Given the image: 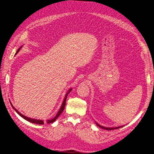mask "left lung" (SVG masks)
I'll return each mask as SVG.
<instances>
[{
  "mask_svg": "<svg viewBox=\"0 0 154 154\" xmlns=\"http://www.w3.org/2000/svg\"><path fill=\"white\" fill-rule=\"evenodd\" d=\"M96 124H97V125L99 126V127H100V128H103V129H106V130H107V131L114 130V129H117V128H120V127H124V125H122V126H120V127H112V128H110V127H103V126H102V125H100L98 124L97 123H96Z\"/></svg>",
  "mask_w": 154,
  "mask_h": 154,
  "instance_id": "8db88e82",
  "label": "left lung"
}]
</instances>
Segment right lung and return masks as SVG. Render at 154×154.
<instances>
[{"label":"right lung","instance_id":"right-lung-1","mask_svg":"<svg viewBox=\"0 0 154 154\" xmlns=\"http://www.w3.org/2000/svg\"><path fill=\"white\" fill-rule=\"evenodd\" d=\"M22 47H22H20L19 48V49L17 50V52H16V54H17L19 52V51L20 50V48H21ZM71 91H72V88H70V89H69V92L67 93V94H66V97H65L64 100H63V103H62V106H61V107H60V110H59V112H58L57 114V115L55 116V117H54V119H51V120H47V124H51V123H52V122H55V121L56 120V119H57V118L60 116V115L62 114V112H63V110H64L65 106H66V99H67V95H68L69 93ZM11 106H12V108H13V109L16 111V112H17V114H18L20 116H21L22 118H23V119H25V120H26L29 121V122H32V123H34V124H40V125H41V124L42 125V124H44V121H43V120H37V119H30V118H29V117H26V116H25L22 115V114H21V113H20V112L17 110V109H16L15 108H14V107L12 106V103H11Z\"/></svg>","mask_w":154,"mask_h":154}]
</instances>
